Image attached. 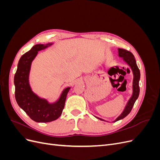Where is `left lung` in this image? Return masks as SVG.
Returning <instances> with one entry per match:
<instances>
[{
    "instance_id": "left-lung-1",
    "label": "left lung",
    "mask_w": 160,
    "mask_h": 160,
    "mask_svg": "<svg viewBox=\"0 0 160 160\" xmlns=\"http://www.w3.org/2000/svg\"><path fill=\"white\" fill-rule=\"evenodd\" d=\"M118 52H119V56L121 57H123V60L127 62L132 69L133 73V95L132 96V98H131L129 100L126 107H125L124 111H123V113L114 121V122H117V121H119L122 119H123L131 112V111H132L133 107V105L135 102V101H136L137 99L138 98V96L139 94V81L140 79V71L136 64V61L135 59L134 55L132 54V52L123 49H120V48L118 49ZM97 118L104 121L103 119L101 118Z\"/></svg>"
}]
</instances>
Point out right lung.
Masks as SVG:
<instances>
[{
  "label": "right lung",
  "instance_id": "1",
  "mask_svg": "<svg viewBox=\"0 0 160 160\" xmlns=\"http://www.w3.org/2000/svg\"><path fill=\"white\" fill-rule=\"evenodd\" d=\"M51 45H36L25 53L18 61L17 70L14 77L17 102L19 107L36 122H50L59 118L64 109L67 95L70 89V88L64 89L59 99L56 103L50 104L47 100L38 98L31 89L28 75L31 62L38 51L44 49Z\"/></svg>",
  "mask_w": 160,
  "mask_h": 160
}]
</instances>
